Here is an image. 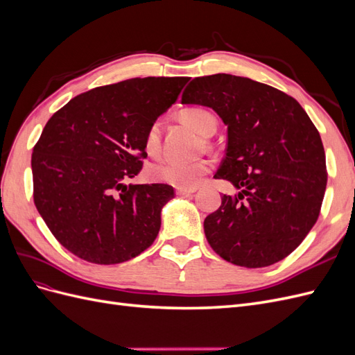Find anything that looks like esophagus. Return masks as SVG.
Returning <instances> with one entry per match:
<instances>
[{"label":"esophagus","mask_w":355,"mask_h":355,"mask_svg":"<svg viewBox=\"0 0 355 355\" xmlns=\"http://www.w3.org/2000/svg\"><path fill=\"white\" fill-rule=\"evenodd\" d=\"M197 191V188H176V194L178 196H189V194H194Z\"/></svg>","instance_id":"1"}]
</instances>
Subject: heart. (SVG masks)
Returning a JSON list of instances; mask_svg holds the SVG:
<instances>
[{
	"instance_id": "b5f03b06",
	"label": "heart",
	"mask_w": 355,
	"mask_h": 355,
	"mask_svg": "<svg viewBox=\"0 0 355 355\" xmlns=\"http://www.w3.org/2000/svg\"><path fill=\"white\" fill-rule=\"evenodd\" d=\"M184 120L202 136H210L216 128V118L204 108H188L182 112ZM145 149L148 154L155 155L161 148L159 124L153 123L146 128ZM207 159H163L149 167L148 175L153 180L176 188H196L201 178L210 170Z\"/></svg>"
}]
</instances>
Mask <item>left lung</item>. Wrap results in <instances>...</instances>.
I'll return each instance as SVG.
<instances>
[{
  "mask_svg": "<svg viewBox=\"0 0 355 355\" xmlns=\"http://www.w3.org/2000/svg\"><path fill=\"white\" fill-rule=\"evenodd\" d=\"M182 103L209 106L228 125L227 154L214 175L240 189L204 219L222 259L263 268L284 259L314 227L327 185L320 133L296 99L230 73L194 78Z\"/></svg>",
  "mask_w": 355,
  "mask_h": 355,
  "instance_id": "obj_1",
  "label": "left lung"
}]
</instances>
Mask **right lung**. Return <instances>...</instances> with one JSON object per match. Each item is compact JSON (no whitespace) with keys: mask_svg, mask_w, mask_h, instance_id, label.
Here are the masks:
<instances>
[{"mask_svg":"<svg viewBox=\"0 0 355 355\" xmlns=\"http://www.w3.org/2000/svg\"><path fill=\"white\" fill-rule=\"evenodd\" d=\"M187 83V77H146L96 87L47 121L31 159L34 202L67 250L114 265L154 243L173 187L125 182L142 170L146 128Z\"/></svg>","mask_w":355,"mask_h":355,"instance_id":"right-lung-1","label":"right lung"}]
</instances>
